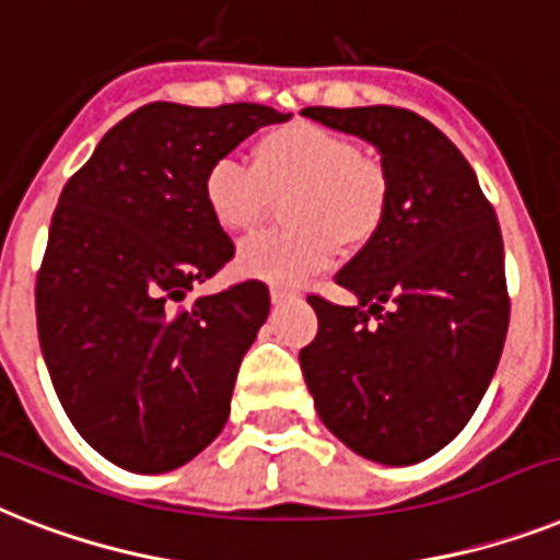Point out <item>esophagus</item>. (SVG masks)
I'll list each match as a JSON object with an SVG mask.
<instances>
[{"instance_id":"34e87169","label":"esophagus","mask_w":560,"mask_h":560,"mask_svg":"<svg viewBox=\"0 0 560 560\" xmlns=\"http://www.w3.org/2000/svg\"><path fill=\"white\" fill-rule=\"evenodd\" d=\"M270 299L272 302H288V299H295V293L290 288H281V284H270Z\"/></svg>"}]
</instances>
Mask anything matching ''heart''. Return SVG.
<instances>
[{
	"label": "heart",
	"instance_id": "b5f03b06",
	"mask_svg": "<svg viewBox=\"0 0 560 560\" xmlns=\"http://www.w3.org/2000/svg\"><path fill=\"white\" fill-rule=\"evenodd\" d=\"M284 203L290 230L249 238L238 249V270L279 284H295L330 267L345 249H362L388 218L390 184L351 138L311 120L267 129L253 147V166L218 158L201 180L203 207L224 233H249L272 198Z\"/></svg>",
	"mask_w": 560,
	"mask_h": 560
}]
</instances>
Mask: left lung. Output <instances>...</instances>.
<instances>
[{"mask_svg":"<svg viewBox=\"0 0 560 560\" xmlns=\"http://www.w3.org/2000/svg\"><path fill=\"white\" fill-rule=\"evenodd\" d=\"M302 115L368 140L390 184L380 235L336 272L357 304L307 299L319 334L299 353L304 383L351 452L411 466L460 434L501 362V226L469 161L425 117L394 106Z\"/></svg>","mask_w":560,"mask_h":560,"instance_id":"obj_1","label":"left lung"}]
</instances>
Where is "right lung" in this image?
I'll return each instance as SVG.
<instances>
[{
    "mask_svg": "<svg viewBox=\"0 0 560 560\" xmlns=\"http://www.w3.org/2000/svg\"><path fill=\"white\" fill-rule=\"evenodd\" d=\"M284 120L258 103H149L106 131L59 195L36 276L39 348L68 420L120 469L172 471L224 429L270 293L241 281L189 299L235 253L201 180Z\"/></svg>",
    "mask_w": 560,
    "mask_h": 560,
    "instance_id": "obj_1",
    "label": "right lung"
}]
</instances>
